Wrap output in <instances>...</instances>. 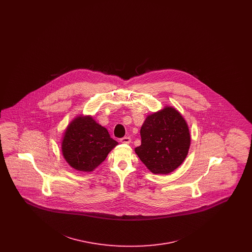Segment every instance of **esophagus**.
Returning a JSON list of instances; mask_svg holds the SVG:
<instances>
[{
    "label": "esophagus",
    "mask_w": 252,
    "mask_h": 252,
    "mask_svg": "<svg viewBox=\"0 0 252 252\" xmlns=\"http://www.w3.org/2000/svg\"><path fill=\"white\" fill-rule=\"evenodd\" d=\"M120 142L122 144H129L131 142V139L129 136H126L124 138H121Z\"/></svg>",
    "instance_id": "esophagus-1"
}]
</instances>
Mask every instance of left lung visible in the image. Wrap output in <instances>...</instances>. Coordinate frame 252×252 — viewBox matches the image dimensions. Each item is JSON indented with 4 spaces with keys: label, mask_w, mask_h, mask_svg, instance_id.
I'll list each match as a JSON object with an SVG mask.
<instances>
[{
    "label": "left lung",
    "mask_w": 252,
    "mask_h": 252,
    "mask_svg": "<svg viewBox=\"0 0 252 252\" xmlns=\"http://www.w3.org/2000/svg\"><path fill=\"white\" fill-rule=\"evenodd\" d=\"M142 144L135 152L154 174L166 175L180 166L188 154L191 137L180 112L165 107L149 115L141 128Z\"/></svg>",
    "instance_id": "obj_1"
}]
</instances>
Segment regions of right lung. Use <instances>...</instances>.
Listing matches in <instances>:
<instances>
[{"label":"right lung","mask_w":252,"mask_h":252,"mask_svg":"<svg viewBox=\"0 0 252 252\" xmlns=\"http://www.w3.org/2000/svg\"><path fill=\"white\" fill-rule=\"evenodd\" d=\"M118 143L107 128L90 116L77 117L68 126L62 140V153L67 162L78 171L91 172L103 162Z\"/></svg>","instance_id":"right-lung-1"}]
</instances>
